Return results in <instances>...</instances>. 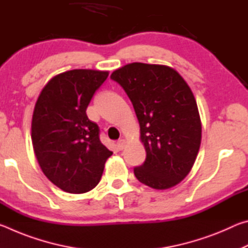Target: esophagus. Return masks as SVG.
<instances>
[{
  "label": "esophagus",
  "instance_id": "34e87169",
  "mask_svg": "<svg viewBox=\"0 0 248 248\" xmlns=\"http://www.w3.org/2000/svg\"><path fill=\"white\" fill-rule=\"evenodd\" d=\"M124 145H125V140L124 139H120L118 142H117V149L119 151L123 150L124 148Z\"/></svg>",
  "mask_w": 248,
  "mask_h": 248
}]
</instances>
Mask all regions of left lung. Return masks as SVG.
I'll use <instances>...</instances> for the list:
<instances>
[{
	"instance_id": "8db88e82",
	"label": "left lung",
	"mask_w": 248,
	"mask_h": 248,
	"mask_svg": "<svg viewBox=\"0 0 248 248\" xmlns=\"http://www.w3.org/2000/svg\"><path fill=\"white\" fill-rule=\"evenodd\" d=\"M131 100L146 158L134 167L139 182L169 189L189 174L201 143V120L195 96L173 68L133 62L114 71Z\"/></svg>"
}]
</instances>
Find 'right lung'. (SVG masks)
<instances>
[{
	"instance_id": "add662e5",
	"label": "right lung",
	"mask_w": 248,
	"mask_h": 248,
	"mask_svg": "<svg viewBox=\"0 0 248 248\" xmlns=\"http://www.w3.org/2000/svg\"><path fill=\"white\" fill-rule=\"evenodd\" d=\"M108 71L78 69L60 73L46 84L31 120V141L47 178L70 194L93 189L111 156L99 140V128L86 115L92 97Z\"/></svg>"
}]
</instances>
